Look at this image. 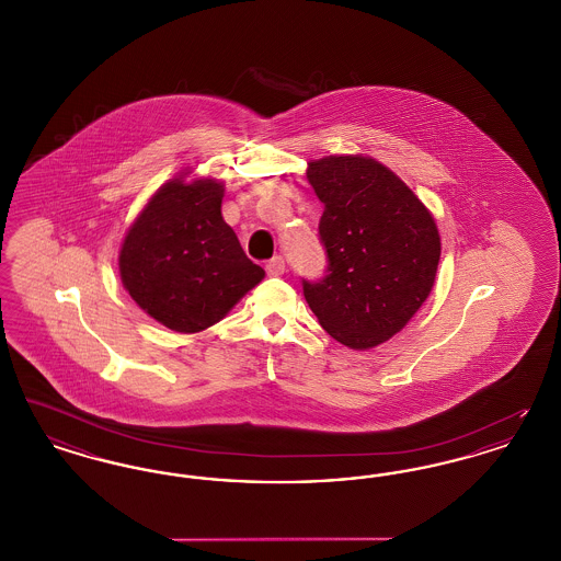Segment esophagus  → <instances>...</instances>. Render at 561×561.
Listing matches in <instances>:
<instances>
[{"instance_id": "obj_1", "label": "esophagus", "mask_w": 561, "mask_h": 561, "mask_svg": "<svg viewBox=\"0 0 561 561\" xmlns=\"http://www.w3.org/2000/svg\"><path fill=\"white\" fill-rule=\"evenodd\" d=\"M265 268H267L271 277H277V275H282L286 271V261H284V256H273L267 265H265Z\"/></svg>"}]
</instances>
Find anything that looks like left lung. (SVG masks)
Listing matches in <instances>:
<instances>
[{
    "label": "left lung",
    "mask_w": 561,
    "mask_h": 561,
    "mask_svg": "<svg viewBox=\"0 0 561 561\" xmlns=\"http://www.w3.org/2000/svg\"><path fill=\"white\" fill-rule=\"evenodd\" d=\"M323 204L320 241L328 268L302 293L321 328L351 348L385 343L427 300L439 233L423 202L389 168L362 156L311 161Z\"/></svg>",
    "instance_id": "obj_1"
}]
</instances>
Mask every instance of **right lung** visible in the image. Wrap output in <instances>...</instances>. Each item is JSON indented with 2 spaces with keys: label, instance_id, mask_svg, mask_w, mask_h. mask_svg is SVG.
<instances>
[{
  "label": "right lung",
  "instance_id": "1",
  "mask_svg": "<svg viewBox=\"0 0 561 561\" xmlns=\"http://www.w3.org/2000/svg\"><path fill=\"white\" fill-rule=\"evenodd\" d=\"M222 193L213 179H174L151 197L122 243L124 288L170 330H206L265 277L222 220Z\"/></svg>",
  "mask_w": 561,
  "mask_h": 561
}]
</instances>
